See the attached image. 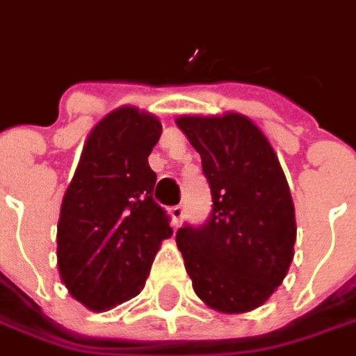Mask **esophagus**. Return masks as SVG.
<instances>
[{"mask_svg": "<svg viewBox=\"0 0 356 356\" xmlns=\"http://www.w3.org/2000/svg\"><path fill=\"white\" fill-rule=\"evenodd\" d=\"M171 213V219H173V227H179L181 225V219L185 217V209H183V206H173V208L170 209Z\"/></svg>", "mask_w": 356, "mask_h": 356, "instance_id": "34e87169", "label": "esophagus"}]
</instances>
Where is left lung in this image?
I'll return each mask as SVG.
<instances>
[{"label": "left lung", "mask_w": 356, "mask_h": 356, "mask_svg": "<svg viewBox=\"0 0 356 356\" xmlns=\"http://www.w3.org/2000/svg\"><path fill=\"white\" fill-rule=\"evenodd\" d=\"M202 158L211 211L175 234L198 298L221 313L263 305L293 259L296 219L288 181L261 129L240 114L179 118Z\"/></svg>", "instance_id": "obj_1"}]
</instances>
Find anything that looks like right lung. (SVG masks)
<instances>
[{
    "mask_svg": "<svg viewBox=\"0 0 356 356\" xmlns=\"http://www.w3.org/2000/svg\"><path fill=\"white\" fill-rule=\"evenodd\" d=\"M162 135L158 118L133 106L101 120L83 145L57 227L60 278L80 303L106 311L135 298L160 242L168 211L152 198L148 156Z\"/></svg>",
    "mask_w": 356,
    "mask_h": 356,
    "instance_id": "add662e5",
    "label": "right lung"
}]
</instances>
